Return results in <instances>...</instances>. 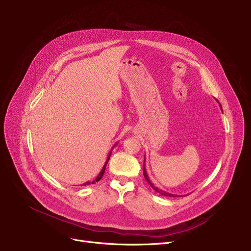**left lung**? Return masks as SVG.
<instances>
[{"label":"left lung","instance_id":"obj_1","mask_svg":"<svg viewBox=\"0 0 251 251\" xmlns=\"http://www.w3.org/2000/svg\"><path fill=\"white\" fill-rule=\"evenodd\" d=\"M143 175H144V178H146V180L148 181V183L150 184L151 185V187L154 190V191H156L157 193H160L161 195H164V196H176V195H174V194H171V193H168V192H166V191H164V190H161V189H159L157 187H155L153 184L151 182V180H150V178H149V176H148V174H147V171H146V168H144V164H143Z\"/></svg>","mask_w":251,"mask_h":251}]
</instances>
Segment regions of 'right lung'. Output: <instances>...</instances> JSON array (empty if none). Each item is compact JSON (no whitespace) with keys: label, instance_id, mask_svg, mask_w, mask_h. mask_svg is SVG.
I'll return each instance as SVG.
<instances>
[{"label":"right lung","instance_id":"right-lung-1","mask_svg":"<svg viewBox=\"0 0 251 251\" xmlns=\"http://www.w3.org/2000/svg\"><path fill=\"white\" fill-rule=\"evenodd\" d=\"M111 153H112V151L109 153V156H108V159H107V162H105V164L103 165V167H102V169H101V171L100 172V174L98 175V177L96 178V180H94L92 182H86V183H84V185H89V184H95L96 182H98V181H100V179H101V177H102V175H103V173H104V170H105V167H107V164H108V162H109V160H110V156H111Z\"/></svg>","mask_w":251,"mask_h":251}]
</instances>
